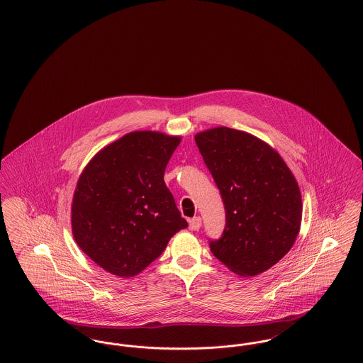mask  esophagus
Returning <instances> with one entry per match:
<instances>
[{
	"label": "esophagus",
	"instance_id": "34e87169",
	"mask_svg": "<svg viewBox=\"0 0 363 363\" xmlns=\"http://www.w3.org/2000/svg\"><path fill=\"white\" fill-rule=\"evenodd\" d=\"M201 227V218L200 216H194L189 220V228L191 231H197Z\"/></svg>",
	"mask_w": 363,
	"mask_h": 363
}]
</instances>
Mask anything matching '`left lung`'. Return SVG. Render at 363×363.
<instances>
[{
    "instance_id": "left-lung-1",
    "label": "left lung",
    "mask_w": 363,
    "mask_h": 363,
    "mask_svg": "<svg viewBox=\"0 0 363 363\" xmlns=\"http://www.w3.org/2000/svg\"><path fill=\"white\" fill-rule=\"evenodd\" d=\"M194 140L225 204V231L209 241L211 252L233 272L256 277L293 247L302 220L299 186L281 156L250 133L220 126Z\"/></svg>"
}]
</instances>
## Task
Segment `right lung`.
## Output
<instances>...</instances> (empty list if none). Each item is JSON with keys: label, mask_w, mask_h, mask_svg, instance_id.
<instances>
[{"label": "right lung", "mask_w": 363, "mask_h": 363, "mask_svg": "<svg viewBox=\"0 0 363 363\" xmlns=\"http://www.w3.org/2000/svg\"><path fill=\"white\" fill-rule=\"evenodd\" d=\"M178 136L140 130L106 145L77 181L72 233L89 259L116 277L140 274L188 227L163 175Z\"/></svg>", "instance_id": "add662e5"}]
</instances>
